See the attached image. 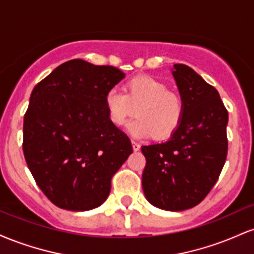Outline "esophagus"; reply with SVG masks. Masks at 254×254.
I'll list each match as a JSON object with an SVG mask.
<instances>
[{
  "instance_id": "esophagus-1",
  "label": "esophagus",
  "mask_w": 254,
  "mask_h": 254,
  "mask_svg": "<svg viewBox=\"0 0 254 254\" xmlns=\"http://www.w3.org/2000/svg\"><path fill=\"white\" fill-rule=\"evenodd\" d=\"M131 143H132V149H133V151H138L139 149H141V145L137 143V142L132 141V142H131Z\"/></svg>"
}]
</instances>
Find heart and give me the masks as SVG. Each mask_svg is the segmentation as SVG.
I'll list each match as a JSON object with an SVG mask.
<instances>
[{"label":"heart","mask_w":254,"mask_h":254,"mask_svg":"<svg viewBox=\"0 0 254 254\" xmlns=\"http://www.w3.org/2000/svg\"><path fill=\"white\" fill-rule=\"evenodd\" d=\"M124 91L107 90L104 98L110 123L122 127L135 115L138 117L127 125L135 138L167 139L178 130L183 121L184 106L178 95L170 92L167 84L150 76H137L125 83Z\"/></svg>","instance_id":"1"}]
</instances>
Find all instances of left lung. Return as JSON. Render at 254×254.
Returning <instances> with one entry per match:
<instances>
[{
  "mask_svg": "<svg viewBox=\"0 0 254 254\" xmlns=\"http://www.w3.org/2000/svg\"><path fill=\"white\" fill-rule=\"evenodd\" d=\"M183 121L164 143L142 145L145 156L142 188L156 208L182 211L196 206L210 192L226 162L228 112L216 88L185 64L172 69Z\"/></svg>",
  "mask_w": 254,
  "mask_h": 254,
  "instance_id": "obj_1",
  "label": "left lung"
}]
</instances>
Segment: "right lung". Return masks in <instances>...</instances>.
I'll return each mask as SVG.
<instances>
[{
    "label": "right lung",
    "instance_id": "add662e5",
    "mask_svg": "<svg viewBox=\"0 0 254 254\" xmlns=\"http://www.w3.org/2000/svg\"><path fill=\"white\" fill-rule=\"evenodd\" d=\"M125 74L71 60L34 87L24 118V155L37 185L58 208L87 211L109 197L111 179L132 153L110 123L104 98Z\"/></svg>",
    "mask_w": 254,
    "mask_h": 254
}]
</instances>
